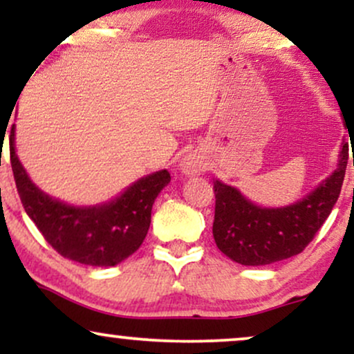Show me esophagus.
Returning a JSON list of instances; mask_svg holds the SVG:
<instances>
[{
    "label": "esophagus",
    "instance_id": "esophagus-1",
    "mask_svg": "<svg viewBox=\"0 0 354 354\" xmlns=\"http://www.w3.org/2000/svg\"><path fill=\"white\" fill-rule=\"evenodd\" d=\"M180 169L183 174H186V176H194V174H200L203 171V161H201L200 154H196V153L186 154V156L181 160Z\"/></svg>",
    "mask_w": 354,
    "mask_h": 354
}]
</instances>
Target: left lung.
<instances>
[{"label":"left lung","instance_id":"8db88e82","mask_svg":"<svg viewBox=\"0 0 354 354\" xmlns=\"http://www.w3.org/2000/svg\"><path fill=\"white\" fill-rule=\"evenodd\" d=\"M346 165L348 148L343 146L331 176L283 208H261L233 186L214 181L213 236L219 251L245 266L271 265L301 253L338 201Z\"/></svg>","mask_w":354,"mask_h":354}]
</instances>
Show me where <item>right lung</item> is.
Masks as SVG:
<instances>
[{
  "instance_id": "1",
  "label": "right lung",
  "mask_w": 354,
  "mask_h": 354,
  "mask_svg": "<svg viewBox=\"0 0 354 354\" xmlns=\"http://www.w3.org/2000/svg\"><path fill=\"white\" fill-rule=\"evenodd\" d=\"M10 160L23 208L36 228L61 256L88 266H115L135 253L149 230L154 200L171 181L161 169L133 183L109 203L80 208L48 196L30 180L15 151V124Z\"/></svg>"
}]
</instances>
